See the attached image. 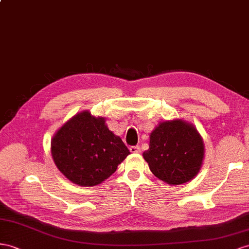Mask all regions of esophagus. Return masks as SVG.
<instances>
[{"label": "esophagus", "instance_id": "1", "mask_svg": "<svg viewBox=\"0 0 249 249\" xmlns=\"http://www.w3.org/2000/svg\"><path fill=\"white\" fill-rule=\"evenodd\" d=\"M129 150L131 154H139V152L141 151V148H140V146H131Z\"/></svg>", "mask_w": 249, "mask_h": 249}]
</instances>
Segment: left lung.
Listing matches in <instances>:
<instances>
[{
	"instance_id": "obj_1",
	"label": "left lung",
	"mask_w": 249,
	"mask_h": 249,
	"mask_svg": "<svg viewBox=\"0 0 249 249\" xmlns=\"http://www.w3.org/2000/svg\"><path fill=\"white\" fill-rule=\"evenodd\" d=\"M204 141L194 124L181 119L159 123L150 132L144 160L157 178L169 185L187 183L199 174Z\"/></svg>"
}]
</instances>
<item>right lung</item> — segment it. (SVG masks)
<instances>
[{
    "mask_svg": "<svg viewBox=\"0 0 249 249\" xmlns=\"http://www.w3.org/2000/svg\"><path fill=\"white\" fill-rule=\"evenodd\" d=\"M105 122V118L83 110L63 124L52 139L55 166L76 185H99L130 154Z\"/></svg>",
    "mask_w": 249,
    "mask_h": 249,
    "instance_id": "add662e5",
    "label": "right lung"
}]
</instances>
